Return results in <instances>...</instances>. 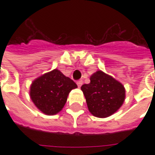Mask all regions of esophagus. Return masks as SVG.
I'll return each mask as SVG.
<instances>
[{"label": "esophagus", "instance_id": "esophagus-1", "mask_svg": "<svg viewBox=\"0 0 155 155\" xmlns=\"http://www.w3.org/2000/svg\"><path fill=\"white\" fill-rule=\"evenodd\" d=\"M76 84H77L78 87H81V85H82V84H83V81H82V80H80V81H78L77 82H76Z\"/></svg>", "mask_w": 155, "mask_h": 155}]
</instances>
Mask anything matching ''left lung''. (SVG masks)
<instances>
[{
  "mask_svg": "<svg viewBox=\"0 0 155 155\" xmlns=\"http://www.w3.org/2000/svg\"><path fill=\"white\" fill-rule=\"evenodd\" d=\"M81 91L89 111L99 118H106L115 113L125 99L123 84L101 71L92 74L91 83L83 84Z\"/></svg>",
  "mask_w": 155,
  "mask_h": 155,
  "instance_id": "8db88e82",
  "label": "left lung"
}]
</instances>
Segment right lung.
<instances>
[{
    "label": "right lung",
    "mask_w": 155,
    "mask_h": 155,
    "mask_svg": "<svg viewBox=\"0 0 155 155\" xmlns=\"http://www.w3.org/2000/svg\"><path fill=\"white\" fill-rule=\"evenodd\" d=\"M75 88L77 84L74 81L54 69L32 82L30 95L40 110L48 115H53L63 109L68 94Z\"/></svg>",
    "instance_id": "obj_1"
}]
</instances>
